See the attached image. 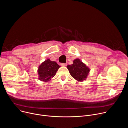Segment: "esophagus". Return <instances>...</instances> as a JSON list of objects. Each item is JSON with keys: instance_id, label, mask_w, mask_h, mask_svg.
<instances>
[{"instance_id": "obj_1", "label": "esophagus", "mask_w": 128, "mask_h": 128, "mask_svg": "<svg viewBox=\"0 0 128 128\" xmlns=\"http://www.w3.org/2000/svg\"><path fill=\"white\" fill-rule=\"evenodd\" d=\"M67 65L66 63H61V65L62 66H66Z\"/></svg>"}]
</instances>
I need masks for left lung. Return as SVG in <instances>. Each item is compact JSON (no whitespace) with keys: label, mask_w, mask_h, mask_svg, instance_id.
<instances>
[{"label":"left lung","mask_w":128,"mask_h":128,"mask_svg":"<svg viewBox=\"0 0 128 128\" xmlns=\"http://www.w3.org/2000/svg\"><path fill=\"white\" fill-rule=\"evenodd\" d=\"M67 67L72 77L78 82H82L85 80L90 70L78 59L74 60L72 64L68 65Z\"/></svg>","instance_id":"obj_1"}]
</instances>
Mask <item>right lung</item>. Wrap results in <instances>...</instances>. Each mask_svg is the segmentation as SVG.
<instances>
[{
  "label": "right lung",
  "mask_w": 128,
  "mask_h": 128,
  "mask_svg": "<svg viewBox=\"0 0 128 128\" xmlns=\"http://www.w3.org/2000/svg\"><path fill=\"white\" fill-rule=\"evenodd\" d=\"M60 66L54 61L48 59L44 62L38 69L39 79L43 82H48L55 76Z\"/></svg>",
  "instance_id": "right-lung-1"
}]
</instances>
